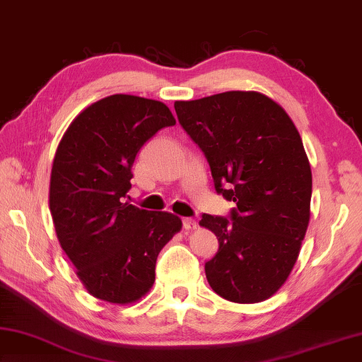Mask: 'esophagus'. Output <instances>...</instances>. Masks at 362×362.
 <instances>
[{
	"label": "esophagus",
	"mask_w": 362,
	"mask_h": 362,
	"mask_svg": "<svg viewBox=\"0 0 362 362\" xmlns=\"http://www.w3.org/2000/svg\"><path fill=\"white\" fill-rule=\"evenodd\" d=\"M182 227H185L186 230H195L197 229V223H195V219L192 218H185L182 219Z\"/></svg>",
	"instance_id": "obj_1"
}]
</instances>
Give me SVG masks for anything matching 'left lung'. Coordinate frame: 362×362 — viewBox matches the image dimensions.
Here are the masks:
<instances>
[{"label": "left lung", "mask_w": 362, "mask_h": 362, "mask_svg": "<svg viewBox=\"0 0 362 362\" xmlns=\"http://www.w3.org/2000/svg\"><path fill=\"white\" fill-rule=\"evenodd\" d=\"M175 111L216 192L235 204L230 221L202 216L219 242L206 280L230 302L267 300L288 280L310 221L312 170L299 132L276 101L252 90L175 101Z\"/></svg>", "instance_id": "left-lung-1"}]
</instances>
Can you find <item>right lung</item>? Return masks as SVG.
Returning a JSON list of instances; mask_svg holds the SVG:
<instances>
[{
    "label": "right lung",
    "instance_id": "obj_1",
    "mask_svg": "<svg viewBox=\"0 0 362 362\" xmlns=\"http://www.w3.org/2000/svg\"><path fill=\"white\" fill-rule=\"evenodd\" d=\"M175 124L162 101L111 95L82 110L55 151L49 208L57 238L100 300L129 305L148 294L158 252L181 230L175 214L124 202L141 146Z\"/></svg>",
    "mask_w": 362,
    "mask_h": 362
}]
</instances>
